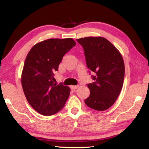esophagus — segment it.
Segmentation results:
<instances>
[{"label": "esophagus", "instance_id": "obj_1", "mask_svg": "<svg viewBox=\"0 0 149 149\" xmlns=\"http://www.w3.org/2000/svg\"><path fill=\"white\" fill-rule=\"evenodd\" d=\"M70 88H71V89H72V90L74 91V90H75V89H77V88H78V86H77V85H72V86L70 87Z\"/></svg>", "mask_w": 149, "mask_h": 149}]
</instances>
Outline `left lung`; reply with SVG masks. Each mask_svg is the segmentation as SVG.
<instances>
[{
	"instance_id": "left-lung-1",
	"label": "left lung",
	"mask_w": 149,
	"mask_h": 149,
	"mask_svg": "<svg viewBox=\"0 0 149 149\" xmlns=\"http://www.w3.org/2000/svg\"><path fill=\"white\" fill-rule=\"evenodd\" d=\"M84 48L85 60L94 82L87 84L89 97L85 100L87 107L104 111L114 104L122 89L125 66L120 52L107 39L89 37L77 39Z\"/></svg>"
}]
</instances>
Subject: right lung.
I'll use <instances>...</instances> for the list:
<instances>
[{
  "mask_svg": "<svg viewBox=\"0 0 149 149\" xmlns=\"http://www.w3.org/2000/svg\"><path fill=\"white\" fill-rule=\"evenodd\" d=\"M72 38L49 39L34 45L27 54L22 74L27 100L35 110L51 116L64 107L70 89L54 83V73L64 55L75 45Z\"/></svg>",
  "mask_w": 149,
  "mask_h": 149,
  "instance_id": "right-lung-1",
  "label": "right lung"
}]
</instances>
